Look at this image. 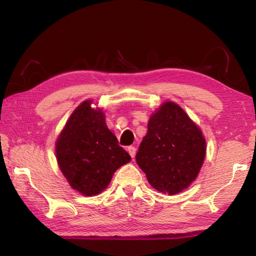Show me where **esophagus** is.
I'll use <instances>...</instances> for the list:
<instances>
[{
  "label": "esophagus",
  "mask_w": 256,
  "mask_h": 256,
  "mask_svg": "<svg viewBox=\"0 0 256 256\" xmlns=\"http://www.w3.org/2000/svg\"><path fill=\"white\" fill-rule=\"evenodd\" d=\"M128 152L130 155H131L132 157H134V156H135V153H136V148H135L134 146H128Z\"/></svg>",
  "instance_id": "1"
}]
</instances>
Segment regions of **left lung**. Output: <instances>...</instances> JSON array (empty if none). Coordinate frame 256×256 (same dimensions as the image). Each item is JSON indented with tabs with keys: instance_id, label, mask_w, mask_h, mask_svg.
I'll return each mask as SVG.
<instances>
[{
	"instance_id": "8db88e82",
	"label": "left lung",
	"mask_w": 256,
	"mask_h": 256,
	"mask_svg": "<svg viewBox=\"0 0 256 256\" xmlns=\"http://www.w3.org/2000/svg\"><path fill=\"white\" fill-rule=\"evenodd\" d=\"M202 132L174 102H165L150 116L136 162L152 187L175 194L192 184L204 160Z\"/></svg>"
}]
</instances>
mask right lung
I'll return each mask as SVG.
<instances>
[{
    "mask_svg": "<svg viewBox=\"0 0 256 256\" xmlns=\"http://www.w3.org/2000/svg\"><path fill=\"white\" fill-rule=\"evenodd\" d=\"M56 156L70 186L84 196L100 194L114 172L131 160L108 128L103 112L91 108V100L70 116L56 142Z\"/></svg>",
    "mask_w": 256,
    "mask_h": 256,
    "instance_id": "right-lung-1",
    "label": "right lung"
}]
</instances>
